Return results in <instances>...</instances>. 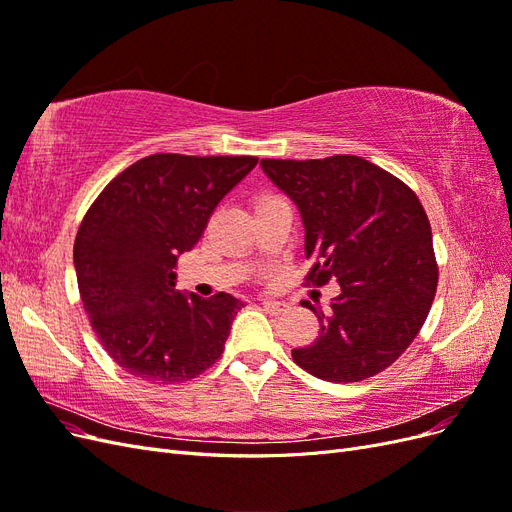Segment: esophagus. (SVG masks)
<instances>
[{
  "instance_id": "esophagus-1",
  "label": "esophagus",
  "mask_w": 512,
  "mask_h": 512,
  "mask_svg": "<svg viewBox=\"0 0 512 512\" xmlns=\"http://www.w3.org/2000/svg\"><path fill=\"white\" fill-rule=\"evenodd\" d=\"M262 307H265V312H269V314H282V312H286V303L284 301H273V299H262Z\"/></svg>"
}]
</instances>
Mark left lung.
Masks as SVG:
<instances>
[{
	"instance_id": "left-lung-1",
	"label": "left lung",
	"mask_w": 512,
	"mask_h": 512,
	"mask_svg": "<svg viewBox=\"0 0 512 512\" xmlns=\"http://www.w3.org/2000/svg\"><path fill=\"white\" fill-rule=\"evenodd\" d=\"M301 211L305 284L339 282L318 337L292 359L327 382H359L393 365L414 342L438 288V262L421 200L359 156L260 160Z\"/></svg>"
}]
</instances>
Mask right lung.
<instances>
[{
  "label": "right lung",
  "instance_id": "obj_1",
  "mask_svg": "<svg viewBox=\"0 0 512 512\" xmlns=\"http://www.w3.org/2000/svg\"><path fill=\"white\" fill-rule=\"evenodd\" d=\"M256 162L153 153L121 170L85 213L74 241L81 301L102 348L128 374L177 384L222 356L243 303L226 292L183 294L173 269Z\"/></svg>",
  "mask_w": 512,
  "mask_h": 512
}]
</instances>
